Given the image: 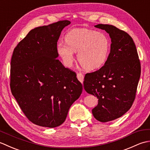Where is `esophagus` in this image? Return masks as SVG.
I'll return each instance as SVG.
<instances>
[{"mask_svg": "<svg viewBox=\"0 0 150 150\" xmlns=\"http://www.w3.org/2000/svg\"><path fill=\"white\" fill-rule=\"evenodd\" d=\"M77 79H79V81H80L81 82H83V81H84V75L82 74V73H77Z\"/></svg>", "mask_w": 150, "mask_h": 150, "instance_id": "obj_1", "label": "esophagus"}]
</instances>
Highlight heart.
Returning a JSON list of instances; mask_svg holds the SVG:
<instances>
[{
    "label": "heart",
    "instance_id": "1",
    "mask_svg": "<svg viewBox=\"0 0 150 150\" xmlns=\"http://www.w3.org/2000/svg\"><path fill=\"white\" fill-rule=\"evenodd\" d=\"M66 42H59L57 50L66 66H71L75 52L82 68L95 70L101 68L108 58L110 41L106 34L87 28H75L65 35Z\"/></svg>",
    "mask_w": 150,
    "mask_h": 150
}]
</instances>
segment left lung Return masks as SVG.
Segmentation results:
<instances>
[{
	"mask_svg": "<svg viewBox=\"0 0 150 150\" xmlns=\"http://www.w3.org/2000/svg\"><path fill=\"white\" fill-rule=\"evenodd\" d=\"M95 27L109 33L110 53L103 67L86 74L84 88L98 99L92 110L94 117L106 122L122 116L132 107L141 76V62L133 39L126 31L109 24Z\"/></svg>",
	"mask_w": 150,
	"mask_h": 150,
	"instance_id": "left-lung-1",
	"label": "left lung"
}]
</instances>
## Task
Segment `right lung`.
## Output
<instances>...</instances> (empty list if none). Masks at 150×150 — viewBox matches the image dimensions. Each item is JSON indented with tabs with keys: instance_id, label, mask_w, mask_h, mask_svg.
I'll return each instance as SVG.
<instances>
[{
	"instance_id": "add662e5",
	"label": "right lung",
	"mask_w": 150,
	"mask_h": 150,
	"mask_svg": "<svg viewBox=\"0 0 150 150\" xmlns=\"http://www.w3.org/2000/svg\"><path fill=\"white\" fill-rule=\"evenodd\" d=\"M60 21L31 30L15 47L11 60L10 88L22 112L36 125L55 128L64 122L70 106L81 96L76 73L57 59L64 28Z\"/></svg>"
}]
</instances>
